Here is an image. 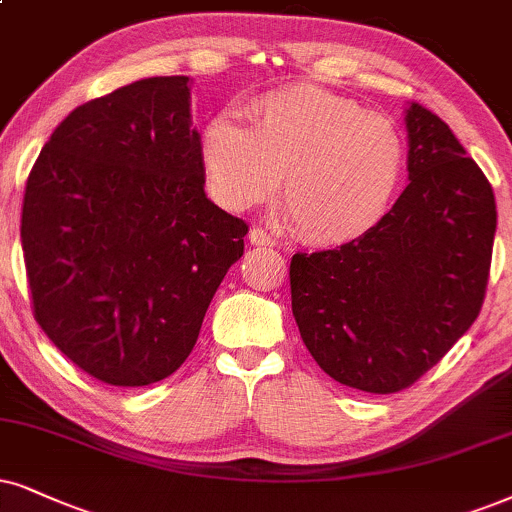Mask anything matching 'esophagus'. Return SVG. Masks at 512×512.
I'll return each instance as SVG.
<instances>
[{
	"label": "esophagus",
	"mask_w": 512,
	"mask_h": 512,
	"mask_svg": "<svg viewBox=\"0 0 512 512\" xmlns=\"http://www.w3.org/2000/svg\"><path fill=\"white\" fill-rule=\"evenodd\" d=\"M248 238H250L252 245H262V248H274V245H276V238L271 236V234H267V231H264L262 226H252Z\"/></svg>",
	"instance_id": "esophagus-1"
}]
</instances>
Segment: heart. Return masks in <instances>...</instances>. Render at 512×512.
Segmentation results:
<instances>
[{
  "label": "heart",
  "mask_w": 512,
  "mask_h": 512,
  "mask_svg": "<svg viewBox=\"0 0 512 512\" xmlns=\"http://www.w3.org/2000/svg\"><path fill=\"white\" fill-rule=\"evenodd\" d=\"M248 127L219 113L200 132L210 196L231 212L276 191L304 241L345 243L380 222L406 170V144L385 115L300 84L250 101Z\"/></svg>",
  "instance_id": "1"
}]
</instances>
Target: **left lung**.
Instances as JSON below:
<instances>
[{
    "mask_svg": "<svg viewBox=\"0 0 512 512\" xmlns=\"http://www.w3.org/2000/svg\"><path fill=\"white\" fill-rule=\"evenodd\" d=\"M409 181L392 210L340 248L290 260L293 316L316 364L371 394L411 387L480 314L496 234L484 172L449 125L406 108Z\"/></svg>",
    "mask_w": 512,
    "mask_h": 512,
    "instance_id": "1",
    "label": "left lung"
}]
</instances>
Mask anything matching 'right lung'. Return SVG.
<instances>
[{
    "instance_id": "1",
    "label": "right lung",
    "mask_w": 512,
    "mask_h": 512,
    "mask_svg": "<svg viewBox=\"0 0 512 512\" xmlns=\"http://www.w3.org/2000/svg\"><path fill=\"white\" fill-rule=\"evenodd\" d=\"M189 77H148L77 106L32 165L21 243L32 314L115 387L184 364L248 224L205 196Z\"/></svg>"
}]
</instances>
